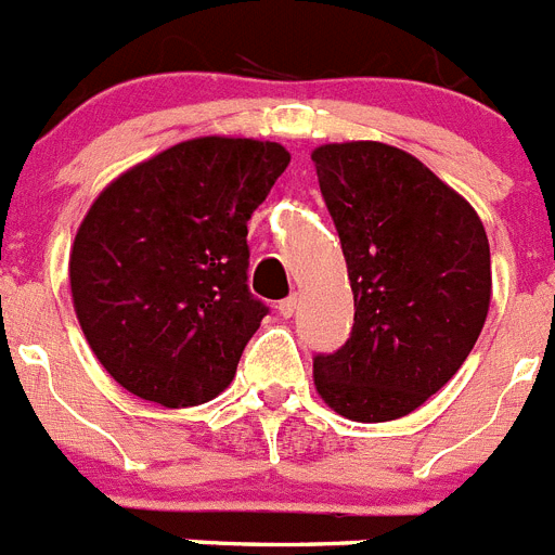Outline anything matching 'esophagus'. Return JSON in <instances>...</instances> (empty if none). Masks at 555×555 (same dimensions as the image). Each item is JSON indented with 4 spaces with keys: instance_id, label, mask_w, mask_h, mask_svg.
<instances>
[{
    "instance_id": "obj_1",
    "label": "esophagus",
    "mask_w": 555,
    "mask_h": 555,
    "mask_svg": "<svg viewBox=\"0 0 555 555\" xmlns=\"http://www.w3.org/2000/svg\"><path fill=\"white\" fill-rule=\"evenodd\" d=\"M278 311H281L283 320H292L294 311H297V294H292V297H286V300L278 302Z\"/></svg>"
}]
</instances>
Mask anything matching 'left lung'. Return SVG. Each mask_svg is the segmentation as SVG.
I'll use <instances>...</instances> for the list:
<instances>
[{
    "mask_svg": "<svg viewBox=\"0 0 555 555\" xmlns=\"http://www.w3.org/2000/svg\"><path fill=\"white\" fill-rule=\"evenodd\" d=\"M347 261L356 325L313 358L317 395L356 423H389L442 389L487 322L492 261L473 205L380 141L311 152Z\"/></svg>",
    "mask_w": 555,
    "mask_h": 555,
    "instance_id": "8db88e82",
    "label": "left lung"
}]
</instances>
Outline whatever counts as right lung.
<instances>
[{"instance_id":"add662e5","label":"right lung","mask_w":555,"mask_h":555,"mask_svg":"<svg viewBox=\"0 0 555 555\" xmlns=\"http://www.w3.org/2000/svg\"><path fill=\"white\" fill-rule=\"evenodd\" d=\"M278 141L199 135L113 178L68 253L77 322L107 375L164 409L230 386L267 306L247 288V222L286 171Z\"/></svg>"}]
</instances>
